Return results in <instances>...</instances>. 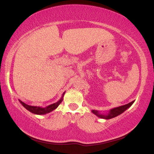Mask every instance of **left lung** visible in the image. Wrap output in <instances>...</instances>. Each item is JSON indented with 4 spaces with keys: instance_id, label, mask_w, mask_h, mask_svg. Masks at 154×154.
Instances as JSON below:
<instances>
[{
    "instance_id": "obj_1",
    "label": "left lung",
    "mask_w": 154,
    "mask_h": 154,
    "mask_svg": "<svg viewBox=\"0 0 154 154\" xmlns=\"http://www.w3.org/2000/svg\"><path fill=\"white\" fill-rule=\"evenodd\" d=\"M134 100L132 101L131 103H130L128 104H126V105L111 109L110 111H109L108 113H106L105 114L101 113L97 110H92V112L94 114L96 115V116L98 117V118H102V119H109L116 118V117L118 116L119 115L124 113L125 111L127 110L128 109L132 106V105L134 103Z\"/></svg>"
}]
</instances>
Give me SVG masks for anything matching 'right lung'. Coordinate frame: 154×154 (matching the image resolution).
I'll return each instance as SVG.
<instances>
[{
  "label": "right lung",
  "mask_w": 154,
  "mask_h": 154,
  "mask_svg": "<svg viewBox=\"0 0 154 154\" xmlns=\"http://www.w3.org/2000/svg\"><path fill=\"white\" fill-rule=\"evenodd\" d=\"M64 93H65V92L62 94L61 98L58 101H57V102L55 103L51 104V105L47 106H45V107L28 105H27V104H26L24 102H22V100H19V101L25 109H26L28 111H29L30 112H31V113H32L34 114H36V115H45L47 113H50V112H51L52 111L55 110V109L58 107L60 104L62 103V101L63 100Z\"/></svg>",
  "instance_id": "1"
}]
</instances>
